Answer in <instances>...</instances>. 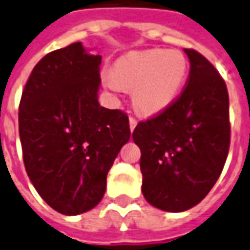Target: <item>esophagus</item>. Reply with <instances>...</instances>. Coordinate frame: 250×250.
I'll use <instances>...</instances> for the list:
<instances>
[{
  "label": "esophagus",
  "mask_w": 250,
  "mask_h": 250,
  "mask_svg": "<svg viewBox=\"0 0 250 250\" xmlns=\"http://www.w3.org/2000/svg\"><path fill=\"white\" fill-rule=\"evenodd\" d=\"M136 125H138V120L135 119L134 116H130V128H131V131H134V128L136 127Z\"/></svg>",
  "instance_id": "1"
}]
</instances>
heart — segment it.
Returning a JSON list of instances; mask_svg holds the SVG:
<instances>
[{"mask_svg":"<svg viewBox=\"0 0 250 250\" xmlns=\"http://www.w3.org/2000/svg\"><path fill=\"white\" fill-rule=\"evenodd\" d=\"M188 61L180 50L149 49L120 57L110 68L107 86L132 90L136 110L153 115L167 108L180 92Z\"/></svg>","mask_w":250,"mask_h":250,"instance_id":"b5f03b06","label":"heart"}]
</instances>
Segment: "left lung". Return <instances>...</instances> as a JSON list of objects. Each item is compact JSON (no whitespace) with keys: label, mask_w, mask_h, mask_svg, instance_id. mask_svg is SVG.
I'll use <instances>...</instances> for the list:
<instances>
[{"label":"left lung","mask_w":250,"mask_h":250,"mask_svg":"<svg viewBox=\"0 0 250 250\" xmlns=\"http://www.w3.org/2000/svg\"><path fill=\"white\" fill-rule=\"evenodd\" d=\"M184 51L191 62L186 88L132 132L142 152L144 197L167 212L189 209L208 195L230 143L227 84L204 55Z\"/></svg>","instance_id":"8db88e82"}]
</instances>
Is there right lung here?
Instances as JSON below:
<instances>
[{
    "mask_svg": "<svg viewBox=\"0 0 250 250\" xmlns=\"http://www.w3.org/2000/svg\"><path fill=\"white\" fill-rule=\"evenodd\" d=\"M101 55L81 42L46 54L22 91L18 127L27 176L57 212L99 204L107 173L130 140L128 116L99 104Z\"/></svg>",
    "mask_w": 250,
    "mask_h": 250,
    "instance_id": "add662e5",
    "label": "right lung"
}]
</instances>
